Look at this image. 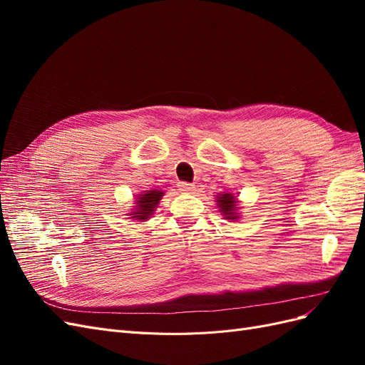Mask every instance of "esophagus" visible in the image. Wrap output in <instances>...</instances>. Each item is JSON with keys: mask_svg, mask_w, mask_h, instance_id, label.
I'll use <instances>...</instances> for the list:
<instances>
[{"mask_svg": "<svg viewBox=\"0 0 365 365\" xmlns=\"http://www.w3.org/2000/svg\"><path fill=\"white\" fill-rule=\"evenodd\" d=\"M178 190L182 193H192L195 192V185L190 182H185V181H180L178 182Z\"/></svg>", "mask_w": 365, "mask_h": 365, "instance_id": "1", "label": "esophagus"}]
</instances>
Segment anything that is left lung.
I'll list each match as a JSON object with an SVG mask.
<instances>
[{"label":"left lung","mask_w":365,"mask_h":365,"mask_svg":"<svg viewBox=\"0 0 365 365\" xmlns=\"http://www.w3.org/2000/svg\"><path fill=\"white\" fill-rule=\"evenodd\" d=\"M216 202H217V207H219V212H222L225 219L236 220L239 217V213H237V208H239L237 207V200L231 193L219 195Z\"/></svg>","instance_id":"left-lung-1"}]
</instances>
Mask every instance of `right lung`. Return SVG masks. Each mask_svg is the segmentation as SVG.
I'll return each mask as SVG.
<instances>
[{"label":"right lung","instance_id":"right-lung-1","mask_svg":"<svg viewBox=\"0 0 365 365\" xmlns=\"http://www.w3.org/2000/svg\"><path fill=\"white\" fill-rule=\"evenodd\" d=\"M163 195L164 193L161 190H148L143 195H138L135 201L137 205L134 208V212L129 213V216L138 220V222H145V220H148L152 216V213L155 212Z\"/></svg>","mask_w":365,"mask_h":365}]
</instances>
